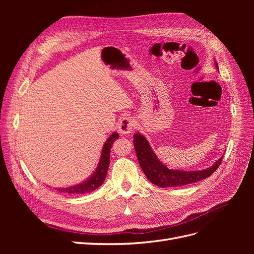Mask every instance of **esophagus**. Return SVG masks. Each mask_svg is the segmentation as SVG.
<instances>
[{
    "label": "esophagus",
    "instance_id": "1",
    "mask_svg": "<svg viewBox=\"0 0 254 254\" xmlns=\"http://www.w3.org/2000/svg\"><path fill=\"white\" fill-rule=\"evenodd\" d=\"M134 121L129 117H123L119 122V131L122 134H129L134 129Z\"/></svg>",
    "mask_w": 254,
    "mask_h": 254
}]
</instances>
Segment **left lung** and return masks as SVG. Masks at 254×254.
Segmentation results:
<instances>
[{
  "label": "left lung",
  "instance_id": "8db88e82",
  "mask_svg": "<svg viewBox=\"0 0 254 254\" xmlns=\"http://www.w3.org/2000/svg\"><path fill=\"white\" fill-rule=\"evenodd\" d=\"M214 64L215 67L218 70L217 63ZM133 144L137 160H139L140 166L145 176L147 177V179L151 183L160 188L181 187L203 180L217 170V167L221 163V159L224 157H220L212 166L205 168V170H172V168H168L164 163L161 162L155 151L152 150L149 142L142 133L136 132L133 134Z\"/></svg>",
  "mask_w": 254,
  "mask_h": 254
}]
</instances>
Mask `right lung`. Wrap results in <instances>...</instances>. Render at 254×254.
Returning a JSON list of instances; mask_svg holds the SVG:
<instances>
[{
  "label": "right lung",
  "mask_w": 254,
  "mask_h": 254,
  "mask_svg": "<svg viewBox=\"0 0 254 254\" xmlns=\"http://www.w3.org/2000/svg\"><path fill=\"white\" fill-rule=\"evenodd\" d=\"M118 139H119L118 132H113L108 139H107V141L103 146L101 159H99L96 170L88 179L83 180L82 182L75 184V186H72V187L56 188L55 190L61 191V193H67V194H84V193H89V191L94 190L97 188L101 187L103 182L105 181L107 173H108L109 163H110L111 146L113 142Z\"/></svg>",
  "instance_id": "1"
}]
</instances>
